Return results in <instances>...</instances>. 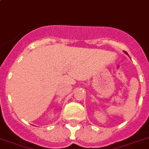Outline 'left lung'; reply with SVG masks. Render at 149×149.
Instances as JSON below:
<instances>
[{
  "instance_id": "obj_1",
  "label": "left lung",
  "mask_w": 149,
  "mask_h": 149,
  "mask_svg": "<svg viewBox=\"0 0 149 149\" xmlns=\"http://www.w3.org/2000/svg\"><path fill=\"white\" fill-rule=\"evenodd\" d=\"M125 54H127V52H125Z\"/></svg>"
}]
</instances>
